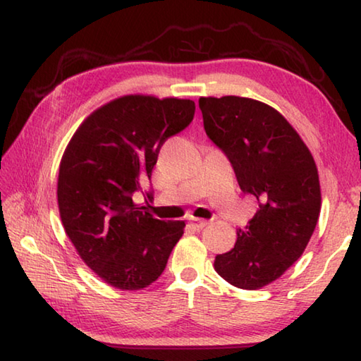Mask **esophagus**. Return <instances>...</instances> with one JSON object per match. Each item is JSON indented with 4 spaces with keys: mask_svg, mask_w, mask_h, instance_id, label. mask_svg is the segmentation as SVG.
<instances>
[{
    "mask_svg": "<svg viewBox=\"0 0 361 361\" xmlns=\"http://www.w3.org/2000/svg\"><path fill=\"white\" fill-rule=\"evenodd\" d=\"M188 221H190V222L193 224V226H195V228H198V230L208 226V221H206V219H200V217L190 216V217H188Z\"/></svg>",
    "mask_w": 361,
    "mask_h": 361,
    "instance_id": "1",
    "label": "esophagus"
}]
</instances>
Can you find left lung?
<instances>
[{"mask_svg":"<svg viewBox=\"0 0 361 361\" xmlns=\"http://www.w3.org/2000/svg\"><path fill=\"white\" fill-rule=\"evenodd\" d=\"M208 137L226 153L245 193L259 209L236 243L217 254L214 270L230 285L259 289L302 256L322 208L310 150L279 110L250 97H200Z\"/></svg>","mask_w":361,"mask_h":361,"instance_id":"1","label":"left lung"}]
</instances>
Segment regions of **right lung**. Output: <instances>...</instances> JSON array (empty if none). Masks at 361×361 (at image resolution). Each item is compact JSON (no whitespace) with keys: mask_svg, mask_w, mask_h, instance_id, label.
Returning a JSON list of instances; mask_svg holds the SVG:
<instances>
[{"mask_svg":"<svg viewBox=\"0 0 361 361\" xmlns=\"http://www.w3.org/2000/svg\"><path fill=\"white\" fill-rule=\"evenodd\" d=\"M193 115L190 99L129 94L94 110L63 152L57 203L65 233L110 286L152 285L184 235V221L155 219L133 197L150 179L161 145Z\"/></svg>","mask_w":361,"mask_h":361,"instance_id":"1","label":"right lung"}]
</instances>
